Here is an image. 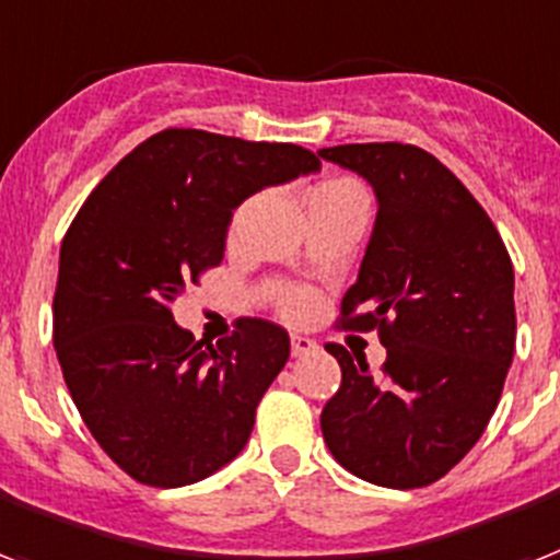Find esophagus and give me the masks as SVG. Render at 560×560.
<instances>
[{"instance_id": "obj_1", "label": "esophagus", "mask_w": 560, "mask_h": 560, "mask_svg": "<svg viewBox=\"0 0 560 560\" xmlns=\"http://www.w3.org/2000/svg\"><path fill=\"white\" fill-rule=\"evenodd\" d=\"M317 343L312 338H303V335H292V355L294 358H303L308 352H315Z\"/></svg>"}]
</instances>
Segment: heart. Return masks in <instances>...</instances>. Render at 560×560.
<instances>
[{
  "label": "heart",
  "mask_w": 560,
  "mask_h": 560,
  "mask_svg": "<svg viewBox=\"0 0 560 560\" xmlns=\"http://www.w3.org/2000/svg\"><path fill=\"white\" fill-rule=\"evenodd\" d=\"M352 190H361V187L355 185V182H350V178H332V182H324V185H317L308 190V199L306 202H315V199H326V196H338V194H352ZM308 306H312V298L303 292H294L289 294L283 301V312L289 317H303L308 312Z\"/></svg>",
  "instance_id": "heart-1"
}]
</instances>
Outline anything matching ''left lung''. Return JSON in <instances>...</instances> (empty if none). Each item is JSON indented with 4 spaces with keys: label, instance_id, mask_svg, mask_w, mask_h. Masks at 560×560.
<instances>
[{
    "label": "left lung",
    "instance_id": "obj_1",
    "mask_svg": "<svg viewBox=\"0 0 560 560\" xmlns=\"http://www.w3.org/2000/svg\"><path fill=\"white\" fill-rule=\"evenodd\" d=\"M370 182L378 202L341 329H378L382 375L329 343L341 387L320 431L332 457L387 489H422L480 440L514 355V268L489 213L413 144L317 150Z\"/></svg>",
    "mask_w": 560,
    "mask_h": 560
}]
</instances>
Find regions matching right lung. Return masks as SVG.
Instances as JSON below:
<instances>
[{"mask_svg": "<svg viewBox=\"0 0 560 560\" xmlns=\"http://www.w3.org/2000/svg\"><path fill=\"white\" fill-rule=\"evenodd\" d=\"M320 170L298 144L164 129L115 164L66 231L54 292L62 378L112 463L155 489L190 486L245 448L289 361V332L240 317L196 341L173 301L225 257L234 210Z\"/></svg>", "mask_w": 560, "mask_h": 560, "instance_id": "obj_1", "label": "right lung"}]
</instances>
